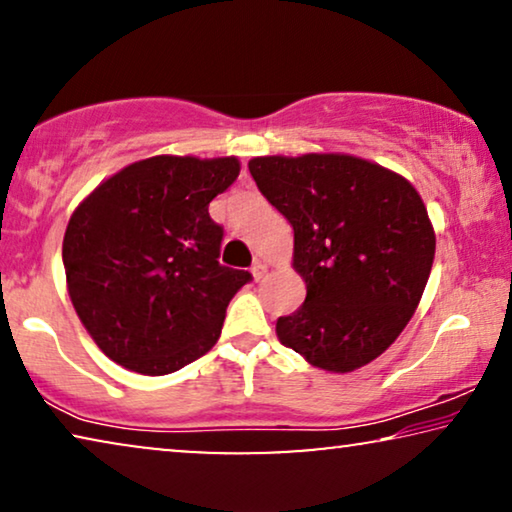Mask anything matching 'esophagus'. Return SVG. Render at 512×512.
Here are the masks:
<instances>
[{"mask_svg":"<svg viewBox=\"0 0 512 512\" xmlns=\"http://www.w3.org/2000/svg\"><path fill=\"white\" fill-rule=\"evenodd\" d=\"M265 272H268V265H265V263L256 261L254 265H251V275H254L256 282H261V279L265 277Z\"/></svg>","mask_w":512,"mask_h":512,"instance_id":"1","label":"esophagus"}]
</instances>
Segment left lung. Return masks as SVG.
<instances>
[{
  "label": "left lung",
  "instance_id": "left-lung-1",
  "mask_svg": "<svg viewBox=\"0 0 512 512\" xmlns=\"http://www.w3.org/2000/svg\"><path fill=\"white\" fill-rule=\"evenodd\" d=\"M258 191L293 226L305 303L277 338L312 366L349 373L377 359L415 314L436 235L419 193L398 174L340 153L249 160Z\"/></svg>",
  "mask_w": 512,
  "mask_h": 512
}]
</instances>
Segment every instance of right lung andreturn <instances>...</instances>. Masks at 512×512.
I'll use <instances>...</instances> for the list:
<instances>
[{
	"label": "right lung",
	"mask_w": 512,
	"mask_h": 512,
	"mask_svg": "<svg viewBox=\"0 0 512 512\" xmlns=\"http://www.w3.org/2000/svg\"><path fill=\"white\" fill-rule=\"evenodd\" d=\"M237 158L156 156L104 181L76 207L62 242L69 298L97 347L142 375H167L219 340L251 272L219 263L209 202Z\"/></svg>",
	"instance_id": "1"
}]
</instances>
